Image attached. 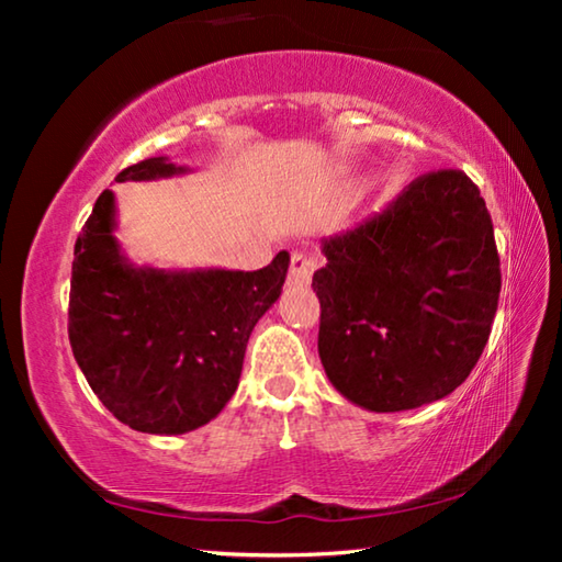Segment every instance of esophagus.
I'll use <instances>...</instances> for the list:
<instances>
[{"label": "esophagus", "mask_w": 562, "mask_h": 562, "mask_svg": "<svg viewBox=\"0 0 562 562\" xmlns=\"http://www.w3.org/2000/svg\"><path fill=\"white\" fill-rule=\"evenodd\" d=\"M315 270H317L315 260L307 258V255H302V252H294L292 262H290V282L292 284H310Z\"/></svg>", "instance_id": "1"}]
</instances>
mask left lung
Wrapping results in <instances>:
<instances>
[{"label":"left lung","instance_id":"obj_1","mask_svg":"<svg viewBox=\"0 0 562 562\" xmlns=\"http://www.w3.org/2000/svg\"><path fill=\"white\" fill-rule=\"evenodd\" d=\"M319 359L367 412L418 408L465 382L501 294L493 223L461 170L416 178L382 213L322 240Z\"/></svg>","mask_w":562,"mask_h":562}]
</instances>
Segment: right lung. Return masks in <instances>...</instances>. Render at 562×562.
Masks as SVG:
<instances>
[{
  "label": "right lung",
  "instance_id": "right-lung-1",
  "mask_svg": "<svg viewBox=\"0 0 562 562\" xmlns=\"http://www.w3.org/2000/svg\"><path fill=\"white\" fill-rule=\"evenodd\" d=\"M190 173L146 158L116 183ZM116 195L103 190L74 247L69 341L101 404L133 431L176 436L223 412L240 382L245 347L278 302L290 255L268 268L166 270L126 258L116 237Z\"/></svg>",
  "mask_w": 562,
  "mask_h": 562
}]
</instances>
